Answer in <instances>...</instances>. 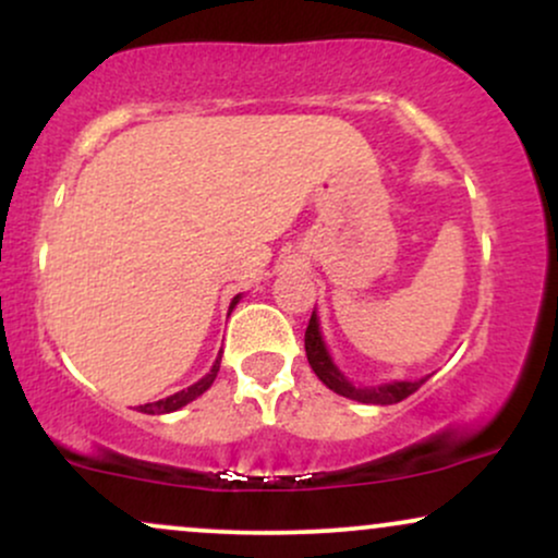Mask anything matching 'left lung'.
<instances>
[{
    "instance_id": "8db88e82",
    "label": "left lung",
    "mask_w": 558,
    "mask_h": 558,
    "mask_svg": "<svg viewBox=\"0 0 558 558\" xmlns=\"http://www.w3.org/2000/svg\"><path fill=\"white\" fill-rule=\"evenodd\" d=\"M304 349H306V360H310V367L315 369V375L319 380L328 386L332 393L345 396L351 401L360 403H377V407H388V403H399L412 396L427 377H420V380H393V383H380V386H354L343 377L341 369L336 367L328 354V345L323 341V332H319V319L315 312H312L310 325H306L304 332Z\"/></svg>"
}]
</instances>
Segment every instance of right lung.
I'll return each instance as SVG.
<instances>
[{"instance_id":"obj_1","label":"right lung","mask_w":558,"mask_h":558,"mask_svg":"<svg viewBox=\"0 0 558 558\" xmlns=\"http://www.w3.org/2000/svg\"><path fill=\"white\" fill-rule=\"evenodd\" d=\"M239 299H241V293H239V296H233V301H230V312H233V306L239 304ZM217 373H220V356H217V360H215L213 369H209V373L204 375L202 380L194 383V386L178 390V393L168 396V399L144 403V407H138V412H144V414H170V412H175V409H181V407H185V403H191L194 399H198V396H202L204 390L213 386Z\"/></svg>"}]
</instances>
